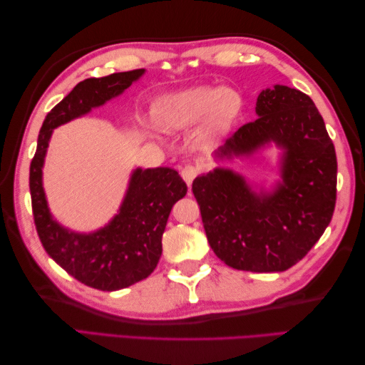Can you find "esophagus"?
<instances>
[{"label":"esophagus","mask_w":365,"mask_h":365,"mask_svg":"<svg viewBox=\"0 0 365 365\" xmlns=\"http://www.w3.org/2000/svg\"><path fill=\"white\" fill-rule=\"evenodd\" d=\"M197 174H199V169L195 165H185L180 170V175H182L183 180L187 182L188 187H191V183L197 177Z\"/></svg>","instance_id":"34e87169"}]
</instances>
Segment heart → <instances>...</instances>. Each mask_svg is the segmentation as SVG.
<instances>
[{
  "label": "heart",
  "instance_id": "obj_1",
  "mask_svg": "<svg viewBox=\"0 0 365 365\" xmlns=\"http://www.w3.org/2000/svg\"><path fill=\"white\" fill-rule=\"evenodd\" d=\"M242 98L235 91L215 86H196L177 92L165 103V118L177 128L190 127L212 114L216 125H226L238 113Z\"/></svg>",
  "mask_w": 365,
  "mask_h": 365
}]
</instances>
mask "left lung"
Masks as SVG:
<instances>
[{"label":"left lung","mask_w":365,"mask_h":365,"mask_svg":"<svg viewBox=\"0 0 365 365\" xmlns=\"http://www.w3.org/2000/svg\"><path fill=\"white\" fill-rule=\"evenodd\" d=\"M247 122L218 157L251 153L274 141L284 152L282 183L255 195L242 175L215 169L192 182L207 240L226 265L273 273L298 263L331 222L337 192L336 149L322 114L304 92L276 84L257 97Z\"/></svg>","instance_id":"1"}]
</instances>
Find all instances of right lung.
<instances>
[{"label": "right lung", "mask_w": 365, "mask_h": 365, "mask_svg": "<svg viewBox=\"0 0 365 365\" xmlns=\"http://www.w3.org/2000/svg\"><path fill=\"white\" fill-rule=\"evenodd\" d=\"M144 68L88 78L46 114L29 168L31 205L37 235L50 257L76 281L113 292L143 281L157 267L170 208L187 195V183L170 168L136 169L119 215L94 234H75L51 218L42 188V166L53 128L122 94Z\"/></svg>", "instance_id": "right-lung-1"}]
</instances>
